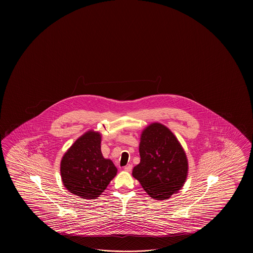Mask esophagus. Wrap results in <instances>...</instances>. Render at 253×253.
<instances>
[{
	"label": "esophagus",
	"instance_id": "1",
	"mask_svg": "<svg viewBox=\"0 0 253 253\" xmlns=\"http://www.w3.org/2000/svg\"><path fill=\"white\" fill-rule=\"evenodd\" d=\"M132 167H133L132 165H128V166L125 167L124 170L126 171V172H131V170H132Z\"/></svg>",
	"mask_w": 253,
	"mask_h": 253
}]
</instances>
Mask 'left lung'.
<instances>
[{"label":"left lung","mask_w":253,"mask_h":253,"mask_svg":"<svg viewBox=\"0 0 253 253\" xmlns=\"http://www.w3.org/2000/svg\"><path fill=\"white\" fill-rule=\"evenodd\" d=\"M140 163L132 174L153 199L167 200L182 188L188 160L177 137L165 125H148L140 136Z\"/></svg>","instance_id":"obj_1"}]
</instances>
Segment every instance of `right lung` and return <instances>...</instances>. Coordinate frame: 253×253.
Listing matches in <instances>:
<instances>
[{"mask_svg":"<svg viewBox=\"0 0 253 253\" xmlns=\"http://www.w3.org/2000/svg\"><path fill=\"white\" fill-rule=\"evenodd\" d=\"M101 134L88 130L72 144L60 162V175L70 193L82 199H96L118 172L101 153Z\"/></svg>","mask_w":253,"mask_h":253,"instance_id":"1","label":"right lung"}]
</instances>
